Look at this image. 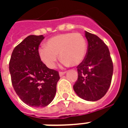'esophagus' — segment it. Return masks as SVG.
<instances>
[{"mask_svg": "<svg viewBox=\"0 0 128 128\" xmlns=\"http://www.w3.org/2000/svg\"><path fill=\"white\" fill-rule=\"evenodd\" d=\"M65 73H66V72H59V75H60V76L61 77V76H64V74H65Z\"/></svg>", "mask_w": 128, "mask_h": 128, "instance_id": "obj_1", "label": "esophagus"}]
</instances>
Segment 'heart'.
<instances>
[{
  "label": "heart",
  "instance_id": "b5f03b06",
  "mask_svg": "<svg viewBox=\"0 0 128 128\" xmlns=\"http://www.w3.org/2000/svg\"><path fill=\"white\" fill-rule=\"evenodd\" d=\"M46 47L39 48L41 60L49 68H54L58 60V54L65 64L77 66L85 58L87 43L80 33H64L48 39Z\"/></svg>",
  "mask_w": 128,
  "mask_h": 128
}]
</instances>
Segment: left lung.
Returning a JSON list of instances; mask_svg holds the SVG:
<instances>
[{
  "label": "left lung",
  "instance_id": "1",
  "mask_svg": "<svg viewBox=\"0 0 128 128\" xmlns=\"http://www.w3.org/2000/svg\"><path fill=\"white\" fill-rule=\"evenodd\" d=\"M88 50L84 60L77 66L78 80L73 88L87 101H97L109 89L113 74V62L106 44L96 35L85 32Z\"/></svg>",
  "mask_w": 128,
  "mask_h": 128
}]
</instances>
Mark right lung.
Returning a JSON list of instances; mask_svg holds the SVG:
<instances>
[{
    "mask_svg": "<svg viewBox=\"0 0 128 128\" xmlns=\"http://www.w3.org/2000/svg\"><path fill=\"white\" fill-rule=\"evenodd\" d=\"M43 35H30L13 50L9 62L12 84L23 102L36 108L45 107L55 97L60 76L48 68L39 56Z\"/></svg>",
    "mask_w": 128,
    "mask_h": 128,
    "instance_id": "add662e5",
    "label": "right lung"
}]
</instances>
